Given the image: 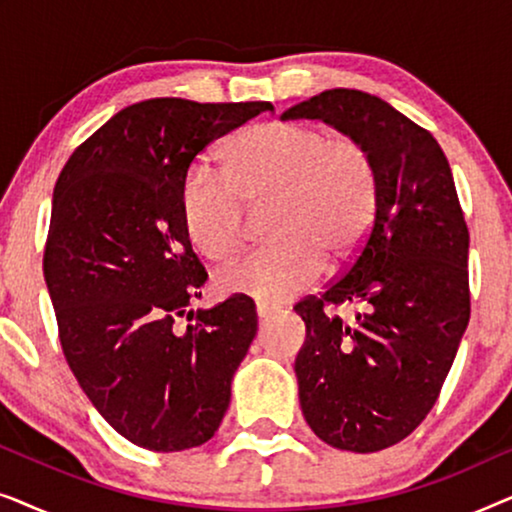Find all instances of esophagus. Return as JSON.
Here are the masks:
<instances>
[{"mask_svg": "<svg viewBox=\"0 0 512 512\" xmlns=\"http://www.w3.org/2000/svg\"><path fill=\"white\" fill-rule=\"evenodd\" d=\"M272 314H277V310H275V307H268V305H261V303H258V305H256V317H258V319H261V321H265V319H270V317H272Z\"/></svg>", "mask_w": 512, "mask_h": 512, "instance_id": "obj_1", "label": "esophagus"}]
</instances>
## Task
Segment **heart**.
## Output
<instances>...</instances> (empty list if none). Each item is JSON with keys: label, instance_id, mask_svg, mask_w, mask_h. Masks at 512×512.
I'll use <instances>...</instances> for the list:
<instances>
[{"label": "heart", "instance_id": "obj_1", "mask_svg": "<svg viewBox=\"0 0 512 512\" xmlns=\"http://www.w3.org/2000/svg\"><path fill=\"white\" fill-rule=\"evenodd\" d=\"M226 167L198 160L181 184V219L212 261L242 247L249 212L268 207V244L216 275L226 293L261 303L305 291L324 263L340 268L359 254L380 212V172L359 139L317 125L275 121L228 139Z\"/></svg>", "mask_w": 512, "mask_h": 512}]
</instances>
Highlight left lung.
<instances>
[{"instance_id":"obj_1","label":"left lung","mask_w":512,"mask_h":512,"mask_svg":"<svg viewBox=\"0 0 512 512\" xmlns=\"http://www.w3.org/2000/svg\"><path fill=\"white\" fill-rule=\"evenodd\" d=\"M319 118L366 144L380 212L342 277L293 307L307 338L296 359L305 422L338 450L408 438L436 405L471 319L468 228L452 170L429 130L380 97L333 88L282 114ZM356 304L352 322L332 310Z\"/></svg>"}]
</instances>
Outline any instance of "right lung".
I'll use <instances>...</instances> for the list:
<instances>
[{"mask_svg": "<svg viewBox=\"0 0 512 512\" xmlns=\"http://www.w3.org/2000/svg\"><path fill=\"white\" fill-rule=\"evenodd\" d=\"M263 111L272 104H130L55 184L44 277L62 352L97 412L144 450L214 436L258 331L247 296L188 312L207 272L181 219V184L200 151Z\"/></svg>", "mask_w": 512, "mask_h": 512, "instance_id": "1", "label": "right lung"}]
</instances>
